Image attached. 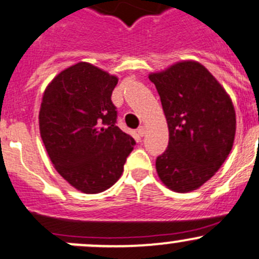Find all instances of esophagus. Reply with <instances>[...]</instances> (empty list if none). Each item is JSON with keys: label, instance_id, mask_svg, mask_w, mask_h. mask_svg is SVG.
<instances>
[{"label": "esophagus", "instance_id": "34e87169", "mask_svg": "<svg viewBox=\"0 0 259 259\" xmlns=\"http://www.w3.org/2000/svg\"><path fill=\"white\" fill-rule=\"evenodd\" d=\"M137 133L139 134V137H143V135L145 134V127L144 126H139V127H138Z\"/></svg>", "mask_w": 259, "mask_h": 259}]
</instances>
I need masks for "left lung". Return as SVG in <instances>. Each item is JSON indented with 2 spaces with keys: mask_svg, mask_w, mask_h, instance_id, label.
Segmentation results:
<instances>
[{
  "mask_svg": "<svg viewBox=\"0 0 259 259\" xmlns=\"http://www.w3.org/2000/svg\"><path fill=\"white\" fill-rule=\"evenodd\" d=\"M149 79L155 84L169 130L168 147L155 160L162 182L176 192L204 185L233 148L235 111L215 77L197 62H181Z\"/></svg>",
  "mask_w": 259,
  "mask_h": 259,
  "instance_id": "8db88e82",
  "label": "left lung"
}]
</instances>
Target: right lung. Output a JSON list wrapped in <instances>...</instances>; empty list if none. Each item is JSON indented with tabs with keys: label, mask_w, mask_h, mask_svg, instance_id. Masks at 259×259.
<instances>
[{
	"label": "right lung",
	"mask_w": 259,
	"mask_h": 259,
	"mask_svg": "<svg viewBox=\"0 0 259 259\" xmlns=\"http://www.w3.org/2000/svg\"><path fill=\"white\" fill-rule=\"evenodd\" d=\"M117 78L81 62L47 87L40 135L55 169L84 193H99L120 178L135 140L117 122L111 95Z\"/></svg>",
	"instance_id": "obj_1"
}]
</instances>
